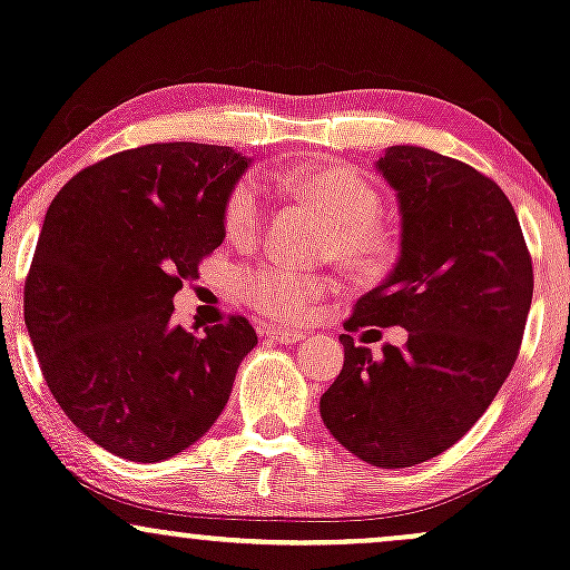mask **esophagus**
Wrapping results in <instances>:
<instances>
[{"instance_id":"34e87169","label":"esophagus","mask_w":570,"mask_h":570,"mask_svg":"<svg viewBox=\"0 0 570 570\" xmlns=\"http://www.w3.org/2000/svg\"><path fill=\"white\" fill-rule=\"evenodd\" d=\"M264 334H266L268 338H274V342H279V344H296V342H302V338L306 336L304 331H296V328H277V325H266Z\"/></svg>"}]
</instances>
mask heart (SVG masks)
<instances>
[{"label": "heart", "mask_w": 570, "mask_h": 570, "mask_svg": "<svg viewBox=\"0 0 570 570\" xmlns=\"http://www.w3.org/2000/svg\"><path fill=\"white\" fill-rule=\"evenodd\" d=\"M277 188L293 199L312 204L331 223V253L357 274H382L393 266L399 242L380 220L382 196L361 169L347 164H304L298 169L277 171ZM266 204L253 183H236L223 204V228L232 242L247 245L261 234ZM334 291L328 274L264 264L239 274V293L253 309L283 323H302L317 309L320 298Z\"/></svg>", "instance_id": "obj_1"}]
</instances>
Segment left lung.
Listing matches in <instances>:
<instances>
[{
	"label": "left lung",
	"mask_w": 570,
	"mask_h": 570,
	"mask_svg": "<svg viewBox=\"0 0 570 570\" xmlns=\"http://www.w3.org/2000/svg\"><path fill=\"white\" fill-rule=\"evenodd\" d=\"M376 169L399 194L401 258L357 298L344 331L401 324L410 338L374 358L338 336L344 368L320 399V417L353 455L406 469L463 439L507 382L533 261L507 194L474 166L393 145Z\"/></svg>",
	"instance_id": "left-lung-1"
}]
</instances>
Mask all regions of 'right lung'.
Returning a JSON list of instances; mask_svg holds the SVG:
<instances>
[{
    "mask_svg": "<svg viewBox=\"0 0 570 570\" xmlns=\"http://www.w3.org/2000/svg\"><path fill=\"white\" fill-rule=\"evenodd\" d=\"M247 164L220 145H142L50 202L23 320L56 404L112 455L156 463L202 439L258 344L242 315L202 336L171 323L175 293L226 236L223 204Z\"/></svg>",
    "mask_w": 570,
    "mask_h": 570,
    "instance_id": "add662e5",
    "label": "right lung"
}]
</instances>
